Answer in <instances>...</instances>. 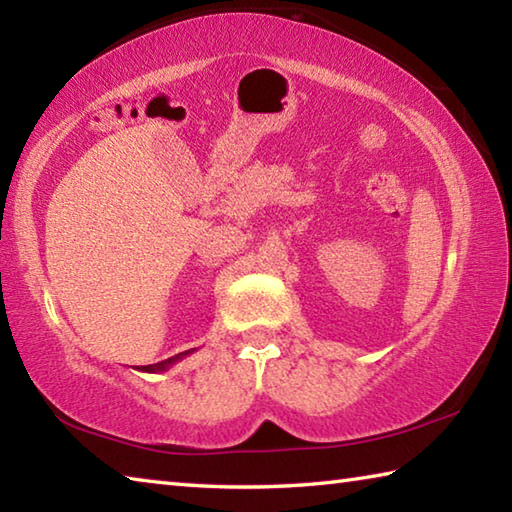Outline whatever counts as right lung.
Wrapping results in <instances>:
<instances>
[{
    "instance_id": "right-lung-1",
    "label": "right lung",
    "mask_w": 512,
    "mask_h": 512,
    "mask_svg": "<svg viewBox=\"0 0 512 512\" xmlns=\"http://www.w3.org/2000/svg\"><path fill=\"white\" fill-rule=\"evenodd\" d=\"M197 349H188V351H181L176 353V356L167 358V360H161V362H154V365H145V367H138V371H147V374H159V371H167L172 365H176V362L183 360L185 356H190V353H194Z\"/></svg>"
}]
</instances>
